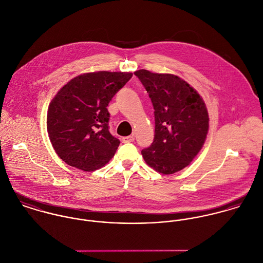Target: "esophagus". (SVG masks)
I'll use <instances>...</instances> for the list:
<instances>
[{"mask_svg":"<svg viewBox=\"0 0 263 263\" xmlns=\"http://www.w3.org/2000/svg\"><path fill=\"white\" fill-rule=\"evenodd\" d=\"M134 140H135L134 136H128V137H123L122 138L123 143H130V142H134Z\"/></svg>","mask_w":263,"mask_h":263,"instance_id":"1","label":"esophagus"}]
</instances>
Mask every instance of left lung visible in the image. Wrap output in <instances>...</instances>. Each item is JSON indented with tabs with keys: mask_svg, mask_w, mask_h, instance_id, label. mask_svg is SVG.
<instances>
[{
	"mask_svg": "<svg viewBox=\"0 0 263 263\" xmlns=\"http://www.w3.org/2000/svg\"><path fill=\"white\" fill-rule=\"evenodd\" d=\"M152 100L155 137L142 151L145 162L159 173L182 170L201 150L209 132V113L202 97L187 82L172 74L135 72Z\"/></svg>",
	"mask_w": 263,
	"mask_h": 263,
	"instance_id": "8db88e82",
	"label": "left lung"
}]
</instances>
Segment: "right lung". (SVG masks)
<instances>
[{
    "label": "right lung",
    "mask_w": 263,
    "mask_h": 263,
    "mask_svg": "<svg viewBox=\"0 0 263 263\" xmlns=\"http://www.w3.org/2000/svg\"><path fill=\"white\" fill-rule=\"evenodd\" d=\"M133 73L99 71L77 76L49 103L46 127L52 148L68 165L95 171L119 146L108 130V103Z\"/></svg>",
    "instance_id": "add662e5"
}]
</instances>
